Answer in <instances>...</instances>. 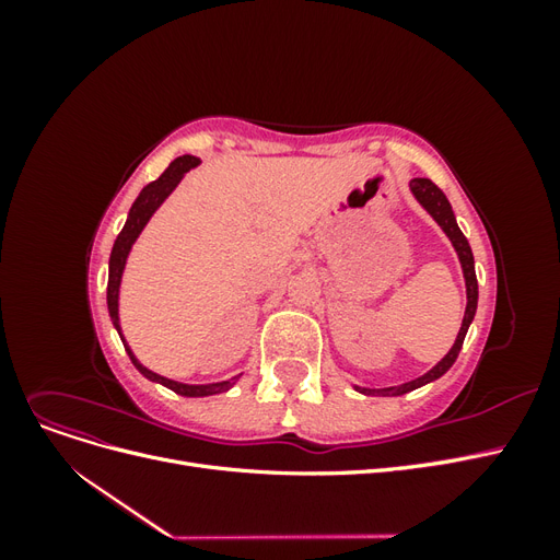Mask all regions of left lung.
Listing matches in <instances>:
<instances>
[{"mask_svg": "<svg viewBox=\"0 0 560 560\" xmlns=\"http://www.w3.org/2000/svg\"><path fill=\"white\" fill-rule=\"evenodd\" d=\"M411 194L416 196V200L420 202L422 208H425L434 222L442 226V231L448 235V241L453 243L455 252H457V259H460L463 264V273H465V287H467V308H465V317H463V327L460 331H457V338L453 348L448 350L446 358L439 362L436 366H432L425 376H420L416 381H409V383H401V385H393V387H381V389H371V387H358L360 393L364 395H383V397H399V395H406L411 393V389L425 385V383H432L436 381L439 376H444L446 371L453 366V362L457 360V352H460L463 348V341L467 336V329L471 325L474 319V313H477V301H479V284H477V273H474V254H471V247L467 243V238L463 235L460 226H457L455 222V214L451 210V202L448 198L444 196V191L439 189V186L432 182V179H425V177H416L411 179Z\"/></svg>", "mask_w": 560, "mask_h": 560, "instance_id": "left-lung-1", "label": "left lung"}]
</instances>
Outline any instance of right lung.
Returning a JSON list of instances; mask_svg holds the SVG:
<instances>
[{"label":"right lung","instance_id":"obj_1","mask_svg":"<svg viewBox=\"0 0 560 560\" xmlns=\"http://www.w3.org/2000/svg\"><path fill=\"white\" fill-rule=\"evenodd\" d=\"M200 161L196 156H179L175 159L171 165H167V171L156 179L147 184L144 189L140 191V196L135 198L132 208L128 212V219H126V226L121 229V233L116 235L114 241V247H112V257H109V282H107V308H109V317L114 322V327L118 331V336H121L124 341V334H121V325H118V287H121V276H124V268H126V261H128V254L135 245V241H138V235L142 233V229L147 226V222L151 219V214H154L161 202L171 196L175 191V186L182 182V177L191 171V167H196ZM126 346V352L128 358L132 360V364L138 366V371L142 376H147L149 381L154 383H161L165 387H171L173 393L182 395V397H208V395H219V393H226V389L238 381V376H233L229 381H222V383H208V385H186V383H177V381H171L165 376H159L154 374V371H149L147 366H142L138 362V358H135L132 350L128 348V343L124 341Z\"/></svg>","mask_w":560,"mask_h":560}]
</instances>
